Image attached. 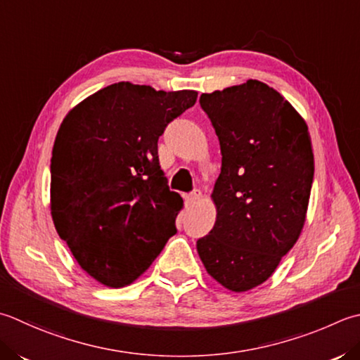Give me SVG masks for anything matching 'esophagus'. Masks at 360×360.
<instances>
[{"mask_svg":"<svg viewBox=\"0 0 360 360\" xmlns=\"http://www.w3.org/2000/svg\"><path fill=\"white\" fill-rule=\"evenodd\" d=\"M200 198H201V192H200V190H193L192 193L186 196V204H187V206H193V204H195L196 201H198Z\"/></svg>","mask_w":360,"mask_h":360,"instance_id":"34e87169","label":"esophagus"}]
</instances>
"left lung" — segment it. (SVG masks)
<instances>
[{
	"label": "left lung",
	"instance_id": "left-lung-1",
	"mask_svg": "<svg viewBox=\"0 0 360 360\" xmlns=\"http://www.w3.org/2000/svg\"><path fill=\"white\" fill-rule=\"evenodd\" d=\"M221 150L212 200L217 220L196 242L207 273L232 292L265 283L297 243L314 181L307 124L266 84L200 96Z\"/></svg>",
	"mask_w": 360,
	"mask_h": 360
}]
</instances>
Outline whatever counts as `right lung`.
I'll return each instance as SVG.
<instances>
[{"mask_svg": "<svg viewBox=\"0 0 360 360\" xmlns=\"http://www.w3.org/2000/svg\"><path fill=\"white\" fill-rule=\"evenodd\" d=\"M196 96L117 82L63 118L51 158V217L98 283H134L176 234L182 198L160 170L158 140Z\"/></svg>", "mask_w": 360, "mask_h": 360, "instance_id": "1", "label": "right lung"}]
</instances>
